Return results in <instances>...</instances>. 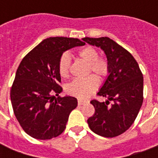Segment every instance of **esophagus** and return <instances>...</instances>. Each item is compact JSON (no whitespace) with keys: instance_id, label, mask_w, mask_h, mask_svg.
<instances>
[{"instance_id":"obj_1","label":"esophagus","mask_w":158,"mask_h":158,"mask_svg":"<svg viewBox=\"0 0 158 158\" xmlns=\"http://www.w3.org/2000/svg\"><path fill=\"white\" fill-rule=\"evenodd\" d=\"M87 103L86 101H84V100H79L78 101V104H79V106H81V105H84V104H85Z\"/></svg>"}]
</instances>
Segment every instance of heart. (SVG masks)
Returning <instances> with one entry per match:
<instances>
[{
  "mask_svg": "<svg viewBox=\"0 0 158 158\" xmlns=\"http://www.w3.org/2000/svg\"><path fill=\"white\" fill-rule=\"evenodd\" d=\"M78 55L80 58L89 63L88 73L93 72L100 79H106L110 73V63L106 56H99V52L92 46L81 49ZM71 69V58L68 53H63L59 59L58 71L63 78L69 77ZM99 85V79L94 74L83 79H76L67 86L69 94L79 99L88 98L95 92Z\"/></svg>",
  "mask_w": 158,
  "mask_h": 158,
  "instance_id": "b5f03b06",
  "label": "heart"
}]
</instances>
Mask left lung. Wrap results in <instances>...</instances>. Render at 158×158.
I'll list each match as a JSON object with an SVG mask.
<instances>
[{
  "label": "left lung",
  "instance_id": "8db88e82",
  "mask_svg": "<svg viewBox=\"0 0 158 158\" xmlns=\"http://www.w3.org/2000/svg\"><path fill=\"white\" fill-rule=\"evenodd\" d=\"M88 44L102 49L110 63V73L99 96L92 100L95 113L88 118L89 129L103 137L113 138L124 133L135 122L143 102V74L136 60L126 49L108 37L83 38ZM110 100L114 102L111 104Z\"/></svg>",
  "mask_w": 158,
  "mask_h": 158
}]
</instances>
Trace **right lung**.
<instances>
[{
    "instance_id": "obj_1",
    "label": "right lung",
    "mask_w": 158,
    "mask_h": 158,
    "mask_svg": "<svg viewBox=\"0 0 158 158\" xmlns=\"http://www.w3.org/2000/svg\"><path fill=\"white\" fill-rule=\"evenodd\" d=\"M84 45L79 39L50 37L20 62L11 88V102L19 124L33 138L52 139L66 129L78 102L75 97L58 96L62 90L59 59L67 50Z\"/></svg>"
}]
</instances>
